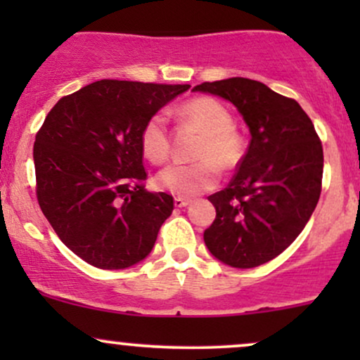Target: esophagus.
Here are the masks:
<instances>
[{
	"mask_svg": "<svg viewBox=\"0 0 360 360\" xmlns=\"http://www.w3.org/2000/svg\"><path fill=\"white\" fill-rule=\"evenodd\" d=\"M189 203H191V200H188V198H174V205L176 208H184V206H188Z\"/></svg>",
	"mask_w": 360,
	"mask_h": 360,
	"instance_id": "obj_1",
	"label": "esophagus"
}]
</instances>
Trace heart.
I'll return each instance as SVG.
<instances>
[{
	"label": "heart",
	"instance_id": "heart-1",
	"mask_svg": "<svg viewBox=\"0 0 360 360\" xmlns=\"http://www.w3.org/2000/svg\"><path fill=\"white\" fill-rule=\"evenodd\" d=\"M181 120L196 128L201 140L194 148L193 164H174L159 172L157 188L191 198L212 189L218 181V167L232 171L238 167L245 154V142L233 127L230 111L220 101L210 96L194 98L181 108ZM140 148L148 162L164 164L171 155V135L167 130V117L159 111L147 120L140 131Z\"/></svg>",
	"mask_w": 360,
	"mask_h": 360
}]
</instances>
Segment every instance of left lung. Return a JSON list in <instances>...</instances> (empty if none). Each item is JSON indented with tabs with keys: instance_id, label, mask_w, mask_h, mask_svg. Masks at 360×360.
Masks as SVG:
<instances>
[{
	"instance_id": "obj_1",
	"label": "left lung",
	"mask_w": 360,
	"mask_h": 360,
	"mask_svg": "<svg viewBox=\"0 0 360 360\" xmlns=\"http://www.w3.org/2000/svg\"><path fill=\"white\" fill-rule=\"evenodd\" d=\"M193 91L232 103L252 135L237 174L208 196L217 217L205 230V243L226 266L257 267L286 250L315 212L323 147L298 101L262 82L230 77Z\"/></svg>"
}]
</instances>
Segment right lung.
Masks as SVG:
<instances>
[{
	"label": "right lung",
	"mask_w": 360,
	"mask_h": 360,
	"mask_svg": "<svg viewBox=\"0 0 360 360\" xmlns=\"http://www.w3.org/2000/svg\"><path fill=\"white\" fill-rule=\"evenodd\" d=\"M189 84L101 79L60 98L37 131V200L65 247L100 269L150 254L174 200L148 193L140 131Z\"/></svg>",
	"instance_id": "add662e5"
}]
</instances>
